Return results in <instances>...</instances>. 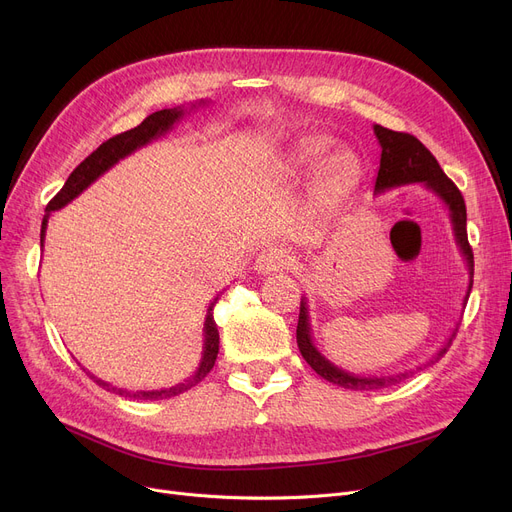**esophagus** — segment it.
Segmentation results:
<instances>
[{"label":"esophagus","mask_w":512,"mask_h":512,"mask_svg":"<svg viewBox=\"0 0 512 512\" xmlns=\"http://www.w3.org/2000/svg\"><path fill=\"white\" fill-rule=\"evenodd\" d=\"M292 265V257L288 251L280 249V247H265L257 259H255V270L259 274H272V272H280V270H288Z\"/></svg>","instance_id":"obj_1"}]
</instances>
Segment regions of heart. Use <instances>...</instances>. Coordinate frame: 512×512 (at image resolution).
Segmentation results:
<instances>
[{"label":"heart","instance_id":"obj_1","mask_svg":"<svg viewBox=\"0 0 512 512\" xmlns=\"http://www.w3.org/2000/svg\"><path fill=\"white\" fill-rule=\"evenodd\" d=\"M328 147H330V139H324V137L307 139L299 145L297 151H294V159H297V164H301V166L313 164L315 159H319L328 151Z\"/></svg>","mask_w":512,"mask_h":512}]
</instances>
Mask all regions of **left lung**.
Masks as SVG:
<instances>
[{
  "label": "left lung",
  "mask_w": 512,
  "mask_h": 512,
  "mask_svg": "<svg viewBox=\"0 0 512 512\" xmlns=\"http://www.w3.org/2000/svg\"><path fill=\"white\" fill-rule=\"evenodd\" d=\"M373 132L382 147L380 170H378V178H375L373 193L378 195V193L390 191V188H396V186L421 182L427 191H432L448 207L452 230H454V240H456V245H459V251L469 267V286H467V294L463 301V307H465L471 286H473V251H471L469 240H467V207H465V199H463L461 191L442 172L436 157L429 153V149L419 139H415L413 134L396 132V130L384 128L380 124L373 126ZM456 330H459V324H456V328L452 330L446 344L423 367L434 365L436 361H440L446 355V351L452 344V338L456 336ZM297 344H299V351H301L303 359L311 365V369L317 375H321L324 380H328L336 386H342L346 390L359 392V390L388 388V386H394L405 378H409V375L413 373V371H402L396 375H380V378L378 375H369V378H365V375H355V373H348V371L336 367L332 361H328L324 355H321L317 351V346L313 344L311 324H309V307H307L305 297L301 299ZM417 369H421V367H417Z\"/></svg>",
  "instance_id": "1"
}]
</instances>
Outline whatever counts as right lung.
<instances>
[{
    "label": "right lung",
    "mask_w": 512,
    "mask_h": 512,
    "mask_svg": "<svg viewBox=\"0 0 512 512\" xmlns=\"http://www.w3.org/2000/svg\"><path fill=\"white\" fill-rule=\"evenodd\" d=\"M209 101L201 99L199 103H191V107H172V110H159L151 116H147L139 126H134L122 134H116L110 141H105L103 145H99L85 161H80V164L74 168V172L68 176L66 184L62 186V191L53 197L47 207H45V218L41 222V247H43V240H45V230H47V220L51 211H58L64 205H68L72 199H76L80 193L89 188L101 174H105L112 166H116L120 159H124L126 155L134 153L137 149L149 145L151 141L164 137L166 132H170L174 128L176 122H180L184 118V114H191V110H197L199 105H207ZM218 301L215 297L209 307H207V315H205V324H203V353H201V363L197 367V371L191 375V378L172 386V388H161V390H149V392H130L124 388H116L112 384H107L95 375L91 378L103 386L105 390H110L114 394L126 396V398H141V400H161V398H172L178 396L186 390H191L193 386H197L205 375L211 371V367L215 365V357H218L220 351V332L218 326H215V319H213V305Z\"/></svg>",
    "instance_id": "right-lung-1"
}]
</instances>
